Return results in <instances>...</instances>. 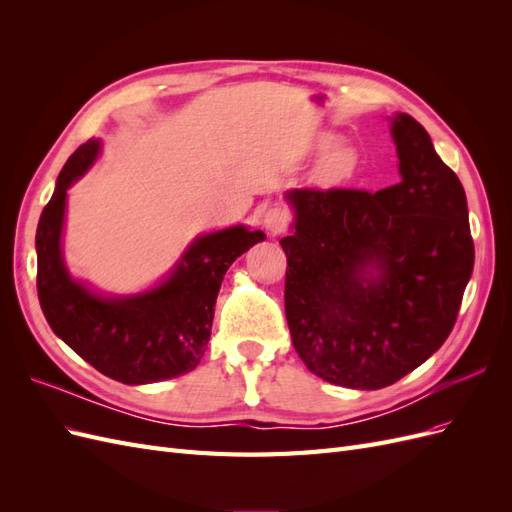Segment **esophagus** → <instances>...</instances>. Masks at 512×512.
I'll return each mask as SVG.
<instances>
[{"label": "esophagus", "instance_id": "obj_1", "mask_svg": "<svg viewBox=\"0 0 512 512\" xmlns=\"http://www.w3.org/2000/svg\"><path fill=\"white\" fill-rule=\"evenodd\" d=\"M262 224H265V228L271 232V235H280V232H284L290 224V213L284 207L275 205L265 213V220H262Z\"/></svg>", "mask_w": 512, "mask_h": 512}]
</instances>
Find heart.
<instances>
[{
  "label": "heart",
  "mask_w": 512,
  "mask_h": 512,
  "mask_svg": "<svg viewBox=\"0 0 512 512\" xmlns=\"http://www.w3.org/2000/svg\"><path fill=\"white\" fill-rule=\"evenodd\" d=\"M327 143H331V138ZM356 164H359V158H356V151L352 147L335 149L322 164V179L329 183L344 181V179L352 177V173L356 170Z\"/></svg>",
  "instance_id": "b5f03b06"
}]
</instances>
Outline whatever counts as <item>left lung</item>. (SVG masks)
<instances>
[{
	"label": "left lung",
	"mask_w": 512,
	"mask_h": 512,
	"mask_svg": "<svg viewBox=\"0 0 512 512\" xmlns=\"http://www.w3.org/2000/svg\"><path fill=\"white\" fill-rule=\"evenodd\" d=\"M391 132L397 185L292 190L297 220L280 241L294 350L348 389H382L425 363L451 335L474 267L461 181L414 117L397 115Z\"/></svg>",
	"instance_id": "obj_1"
}]
</instances>
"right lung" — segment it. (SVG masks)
Listing matches in <instances>:
<instances>
[{
    "label": "right lung",
    "mask_w": 512,
    "mask_h": 512,
    "mask_svg": "<svg viewBox=\"0 0 512 512\" xmlns=\"http://www.w3.org/2000/svg\"><path fill=\"white\" fill-rule=\"evenodd\" d=\"M98 151V141H87L72 153L40 215L36 284L44 318L81 359L117 382L149 384L183 376L203 359L228 267L265 235L243 226L213 232L192 243L156 290L130 299L98 297L70 280L59 250L66 190Z\"/></svg>",
    "instance_id": "add662e5"
}]
</instances>
